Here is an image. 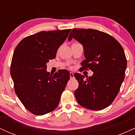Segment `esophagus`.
Instances as JSON below:
<instances>
[{
    "label": "esophagus",
    "mask_w": 135,
    "mask_h": 135,
    "mask_svg": "<svg viewBox=\"0 0 135 135\" xmlns=\"http://www.w3.org/2000/svg\"><path fill=\"white\" fill-rule=\"evenodd\" d=\"M70 79L74 78V73L70 72Z\"/></svg>",
    "instance_id": "34e87169"
}]
</instances>
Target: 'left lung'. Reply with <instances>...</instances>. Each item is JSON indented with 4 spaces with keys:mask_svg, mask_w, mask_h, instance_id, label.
<instances>
[{
    "mask_svg": "<svg viewBox=\"0 0 135 135\" xmlns=\"http://www.w3.org/2000/svg\"><path fill=\"white\" fill-rule=\"evenodd\" d=\"M72 38L84 47L86 60L81 63V69L93 72L86 79L74 74L79 83L75 98L88 109H104L115 100L124 79L127 60L123 48L110 35L94 29H73L68 41Z\"/></svg>",
    "mask_w": 135,
    "mask_h": 135,
    "instance_id": "left-lung-1",
    "label": "left lung"
}]
</instances>
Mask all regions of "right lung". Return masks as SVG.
<instances>
[{
  "label": "right lung",
  "instance_id": "add662e5",
  "mask_svg": "<svg viewBox=\"0 0 135 135\" xmlns=\"http://www.w3.org/2000/svg\"><path fill=\"white\" fill-rule=\"evenodd\" d=\"M70 31H42L25 37L15 48L10 68L15 91L33 114L44 115L58 107L70 73L62 69L52 75L46 63L55 58Z\"/></svg>",
  "mask_w": 135,
  "mask_h": 135
}]
</instances>
